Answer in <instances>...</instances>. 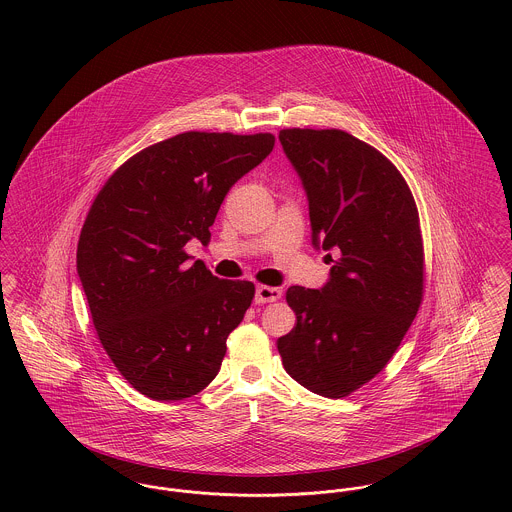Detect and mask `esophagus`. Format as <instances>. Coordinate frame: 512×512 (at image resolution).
<instances>
[{
    "instance_id": "obj_1",
    "label": "esophagus",
    "mask_w": 512,
    "mask_h": 512,
    "mask_svg": "<svg viewBox=\"0 0 512 512\" xmlns=\"http://www.w3.org/2000/svg\"><path fill=\"white\" fill-rule=\"evenodd\" d=\"M280 297H282V290L280 288L258 286L256 288V295H254V301L256 303H272V301H278Z\"/></svg>"
}]
</instances>
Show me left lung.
Returning a JSON list of instances; mask_svg holds the SVG:
<instances>
[{
	"instance_id": "8db88e82",
	"label": "left lung",
	"mask_w": 512,
	"mask_h": 512,
	"mask_svg": "<svg viewBox=\"0 0 512 512\" xmlns=\"http://www.w3.org/2000/svg\"><path fill=\"white\" fill-rule=\"evenodd\" d=\"M278 138L307 195L311 244L333 262L323 288L286 293L297 323L278 351L301 386L343 398L384 368L418 313V209L398 169L355 136L292 128Z\"/></svg>"
}]
</instances>
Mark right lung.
Segmentation results:
<instances>
[{"label": "right lung", "instance_id": "1", "mask_svg": "<svg viewBox=\"0 0 512 512\" xmlns=\"http://www.w3.org/2000/svg\"><path fill=\"white\" fill-rule=\"evenodd\" d=\"M272 134L185 132L128 159L84 220L76 272L100 343L147 398L183 400L219 374L254 284L191 264L230 187L274 149Z\"/></svg>", "mask_w": 512, "mask_h": 512}]
</instances>
